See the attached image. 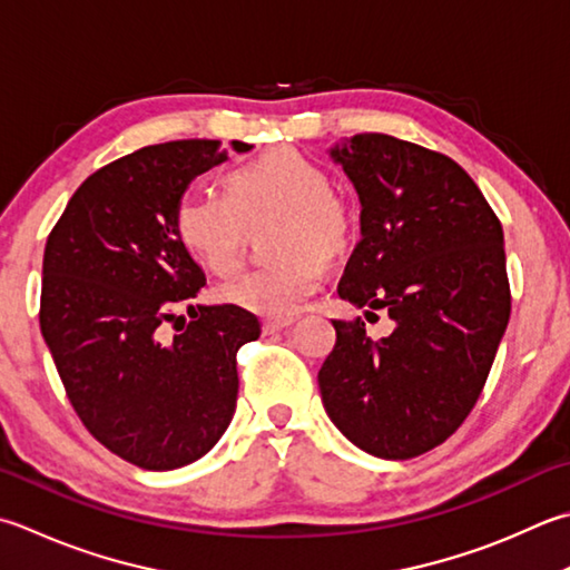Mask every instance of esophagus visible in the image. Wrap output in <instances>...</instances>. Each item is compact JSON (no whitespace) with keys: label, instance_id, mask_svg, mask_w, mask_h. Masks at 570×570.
<instances>
[{"label":"esophagus","instance_id":"34e87169","mask_svg":"<svg viewBox=\"0 0 570 570\" xmlns=\"http://www.w3.org/2000/svg\"><path fill=\"white\" fill-rule=\"evenodd\" d=\"M294 323V318H266L264 321V333L266 336H272V333H278V331H284V328H288Z\"/></svg>","mask_w":570,"mask_h":570}]
</instances>
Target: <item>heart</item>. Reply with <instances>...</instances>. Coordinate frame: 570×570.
<instances>
[{
	"label": "heart",
	"instance_id": "obj_1",
	"mask_svg": "<svg viewBox=\"0 0 570 570\" xmlns=\"http://www.w3.org/2000/svg\"><path fill=\"white\" fill-rule=\"evenodd\" d=\"M278 217L276 254L286 259L242 272L217 288L222 304L288 318L323 282L321 256H336L351 239V212L331 193L328 175L288 148L234 167L225 195L185 193L175 205V234L212 274L237 269L244 225ZM315 252L311 253L309 249Z\"/></svg>",
	"mask_w": 570,
	"mask_h": 570
}]
</instances>
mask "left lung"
Returning <instances> with one entry per match:
<instances>
[{
  "label": "left lung",
  "mask_w": 570,
  "mask_h": 570,
  "mask_svg": "<svg viewBox=\"0 0 570 570\" xmlns=\"http://www.w3.org/2000/svg\"><path fill=\"white\" fill-rule=\"evenodd\" d=\"M328 155L363 207L338 296L365 306V318L387 311L395 326L371 341L361 318L333 321L321 400L355 448L410 460L462 425L492 371L511 314L504 232L448 155L383 132Z\"/></svg>",
  "instance_id": "8db88e82"
}]
</instances>
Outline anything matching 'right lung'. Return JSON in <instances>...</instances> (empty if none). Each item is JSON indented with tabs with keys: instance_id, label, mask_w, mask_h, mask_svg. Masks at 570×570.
I'll return each instance as SVG.
<instances>
[{
	"instance_id": "obj_1",
	"label": "right lung",
	"mask_w": 570,
	"mask_h": 570,
	"mask_svg": "<svg viewBox=\"0 0 570 570\" xmlns=\"http://www.w3.org/2000/svg\"><path fill=\"white\" fill-rule=\"evenodd\" d=\"M229 150L252 145L173 140L100 167L43 249L39 323L66 395L104 448L142 470H177L215 448L237 407V351L262 333L232 304L177 316L205 272L177 239L175 205Z\"/></svg>"
}]
</instances>
